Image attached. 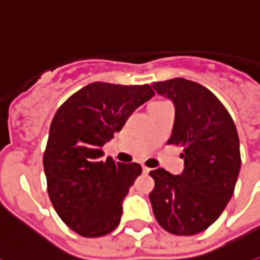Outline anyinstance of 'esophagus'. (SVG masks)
<instances>
[{"label": "esophagus", "mask_w": 260, "mask_h": 260, "mask_svg": "<svg viewBox=\"0 0 260 260\" xmlns=\"http://www.w3.org/2000/svg\"><path fill=\"white\" fill-rule=\"evenodd\" d=\"M150 170H152V169L146 168V166H143V168H142V172H143V173H146V174L150 173Z\"/></svg>", "instance_id": "esophagus-1"}]
</instances>
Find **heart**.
I'll return each instance as SVG.
<instances>
[{
    "mask_svg": "<svg viewBox=\"0 0 260 260\" xmlns=\"http://www.w3.org/2000/svg\"><path fill=\"white\" fill-rule=\"evenodd\" d=\"M155 103H160V101H155ZM152 104H153V103H152Z\"/></svg>",
    "mask_w": 260,
    "mask_h": 260,
    "instance_id": "1",
    "label": "heart"
}]
</instances>
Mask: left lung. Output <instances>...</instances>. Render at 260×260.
<instances>
[{
	"label": "left lung",
	"instance_id": "left-lung-1",
	"mask_svg": "<svg viewBox=\"0 0 260 260\" xmlns=\"http://www.w3.org/2000/svg\"><path fill=\"white\" fill-rule=\"evenodd\" d=\"M174 105L170 145L183 148V173L150 172L149 194L156 221L174 235H196L214 224L234 194L241 169L237 128L231 115L206 87L177 79L152 84Z\"/></svg>",
	"mask_w": 260,
	"mask_h": 260
}]
</instances>
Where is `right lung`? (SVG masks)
<instances>
[{
    "instance_id": "right-lung-1",
    "label": "right lung",
    "mask_w": 260,
    "mask_h": 260,
    "mask_svg": "<svg viewBox=\"0 0 260 260\" xmlns=\"http://www.w3.org/2000/svg\"><path fill=\"white\" fill-rule=\"evenodd\" d=\"M153 95L148 84L97 81L74 92L54 114L43 155L49 199L61 221L81 237H103L119 224L122 201L142 168L103 160V146Z\"/></svg>"
}]
</instances>
